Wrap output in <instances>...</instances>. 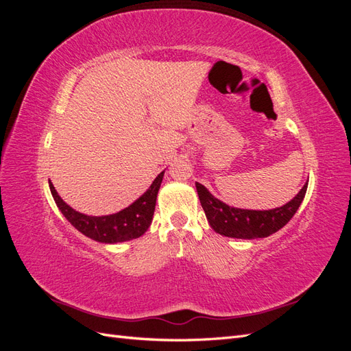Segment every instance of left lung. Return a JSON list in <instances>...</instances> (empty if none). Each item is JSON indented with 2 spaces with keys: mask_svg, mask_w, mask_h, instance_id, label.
Segmentation results:
<instances>
[{
  "mask_svg": "<svg viewBox=\"0 0 351 351\" xmlns=\"http://www.w3.org/2000/svg\"><path fill=\"white\" fill-rule=\"evenodd\" d=\"M196 189L200 205L205 210L210 227L221 236L234 239H262L277 232L293 218L306 195L307 183L289 204L269 210L231 208L212 196L205 186L196 183Z\"/></svg>",
  "mask_w": 351,
  "mask_h": 351,
  "instance_id": "1",
  "label": "left lung"
}]
</instances>
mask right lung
Listing matches in <instances>:
<instances>
[{"label":"right lung","mask_w":351,"mask_h":351,"mask_svg":"<svg viewBox=\"0 0 351 351\" xmlns=\"http://www.w3.org/2000/svg\"><path fill=\"white\" fill-rule=\"evenodd\" d=\"M164 171L158 174L147 192L137 199L134 204L117 214L105 217H89L74 210L58 196L56 187L49 182V189L57 206L70 224L79 230L82 234L99 243H120L141 237L149 228L159 186L162 183Z\"/></svg>","instance_id":"right-lung-1"}]
</instances>
